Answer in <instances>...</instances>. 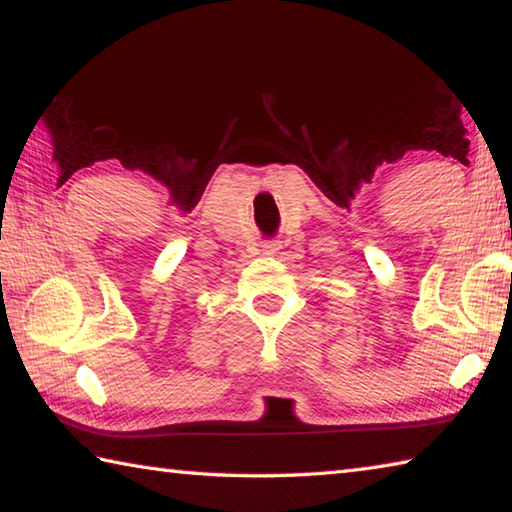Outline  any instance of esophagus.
Wrapping results in <instances>:
<instances>
[{
	"label": "esophagus",
	"mask_w": 512,
	"mask_h": 512,
	"mask_svg": "<svg viewBox=\"0 0 512 512\" xmlns=\"http://www.w3.org/2000/svg\"><path fill=\"white\" fill-rule=\"evenodd\" d=\"M263 251H265V256H274L276 251H279V245H276V242H265Z\"/></svg>",
	"instance_id": "34e87169"
}]
</instances>
